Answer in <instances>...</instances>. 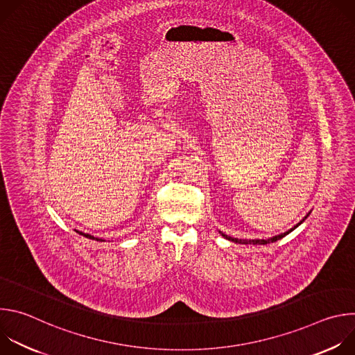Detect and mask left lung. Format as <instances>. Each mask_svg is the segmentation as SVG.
<instances>
[{
	"label": "left lung",
	"instance_id": "1",
	"mask_svg": "<svg viewBox=\"0 0 355 355\" xmlns=\"http://www.w3.org/2000/svg\"><path fill=\"white\" fill-rule=\"evenodd\" d=\"M305 220V219H303ZM302 220V222H303ZM300 222V223H302ZM300 223H297L295 227H292L291 230H288L286 233H282V234H279V236H275V237H271V239H268V240H244V239H234V237H230V236H227V234H223L222 233V236L225 237V239H227V240H230V241H234V243H240V244H267V243H274V241H277V240H279V239H282V237H285L288 233H291L292 230H295Z\"/></svg>",
	"mask_w": 355,
	"mask_h": 355
}]
</instances>
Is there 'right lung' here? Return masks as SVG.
Wrapping results in <instances>:
<instances>
[{
	"instance_id": "add662e5",
	"label": "right lung",
	"mask_w": 355,
	"mask_h": 355,
	"mask_svg": "<svg viewBox=\"0 0 355 355\" xmlns=\"http://www.w3.org/2000/svg\"><path fill=\"white\" fill-rule=\"evenodd\" d=\"M81 234H83V233H81ZM84 236H85V237H88V239H95L94 236H89V234H84ZM96 240H99V239H96Z\"/></svg>"
}]
</instances>
